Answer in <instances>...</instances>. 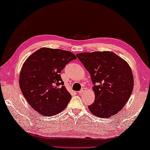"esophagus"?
<instances>
[{
	"label": "esophagus",
	"mask_w": 150,
	"mask_h": 150,
	"mask_svg": "<svg viewBox=\"0 0 150 150\" xmlns=\"http://www.w3.org/2000/svg\"><path fill=\"white\" fill-rule=\"evenodd\" d=\"M86 91V88H83L82 90H80V91H79V94H84V93Z\"/></svg>",
	"instance_id": "34e87169"
}]
</instances>
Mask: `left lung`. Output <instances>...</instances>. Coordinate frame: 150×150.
<instances>
[{
    "mask_svg": "<svg viewBox=\"0 0 150 150\" xmlns=\"http://www.w3.org/2000/svg\"><path fill=\"white\" fill-rule=\"evenodd\" d=\"M90 74L95 101L88 106L99 117H109L123 108L134 88V78L126 61L109 51L77 54Z\"/></svg>",
    "mask_w": 150,
    "mask_h": 150,
    "instance_id": "8db88e82",
    "label": "left lung"
}]
</instances>
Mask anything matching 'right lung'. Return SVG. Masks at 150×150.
Here are the masks:
<instances>
[{"label":"right lung","instance_id":"obj_1","mask_svg":"<svg viewBox=\"0 0 150 150\" xmlns=\"http://www.w3.org/2000/svg\"><path fill=\"white\" fill-rule=\"evenodd\" d=\"M75 59L76 56L69 51L42 48L24 63L20 88L28 104L40 114H57L70 102L72 96L64 86L60 73Z\"/></svg>","mask_w":150,"mask_h":150}]
</instances>
